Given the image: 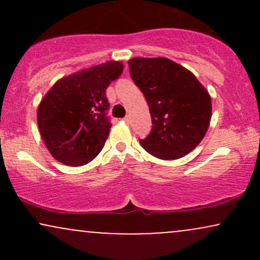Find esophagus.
<instances>
[{
    "label": "esophagus",
    "mask_w": 260,
    "mask_h": 260,
    "mask_svg": "<svg viewBox=\"0 0 260 260\" xmlns=\"http://www.w3.org/2000/svg\"><path fill=\"white\" fill-rule=\"evenodd\" d=\"M123 120H124V122H126V123L129 124L131 123V116H126V117H124Z\"/></svg>",
    "instance_id": "34e87169"
}]
</instances>
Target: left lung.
<instances>
[{
	"label": "left lung",
	"mask_w": 260,
	"mask_h": 260,
	"mask_svg": "<svg viewBox=\"0 0 260 260\" xmlns=\"http://www.w3.org/2000/svg\"><path fill=\"white\" fill-rule=\"evenodd\" d=\"M131 78L147 100L150 133L140 145L161 160L180 159L207 133L211 99L194 74L169 58L136 57L128 61Z\"/></svg>",
	"instance_id": "obj_1"
}]
</instances>
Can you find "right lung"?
Listing matches in <instances>:
<instances>
[{"instance_id": "1", "label": "right lung", "mask_w": 260, "mask_h": 260, "mask_svg": "<svg viewBox=\"0 0 260 260\" xmlns=\"http://www.w3.org/2000/svg\"><path fill=\"white\" fill-rule=\"evenodd\" d=\"M122 71V62L94 66L59 79L41 100L39 131L59 162L85 165L104 148L111 128L106 89Z\"/></svg>"}]
</instances>
